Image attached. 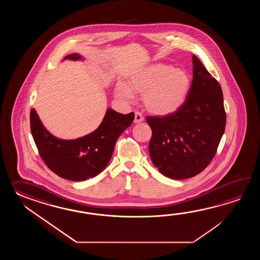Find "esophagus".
I'll list each match as a JSON object with an SVG mask.
<instances>
[{
    "mask_svg": "<svg viewBox=\"0 0 260 260\" xmlns=\"http://www.w3.org/2000/svg\"><path fill=\"white\" fill-rule=\"evenodd\" d=\"M144 117L141 112L139 111H136L135 112V122H143Z\"/></svg>",
    "mask_w": 260,
    "mask_h": 260,
    "instance_id": "1",
    "label": "esophagus"
}]
</instances>
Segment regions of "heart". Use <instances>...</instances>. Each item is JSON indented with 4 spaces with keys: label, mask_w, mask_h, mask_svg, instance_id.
Instances as JSON below:
<instances>
[{
    "label": "heart",
    "mask_w": 260,
    "mask_h": 260,
    "mask_svg": "<svg viewBox=\"0 0 260 260\" xmlns=\"http://www.w3.org/2000/svg\"><path fill=\"white\" fill-rule=\"evenodd\" d=\"M190 85L187 72L165 64H155L132 74L128 85L117 84L116 95L127 101L143 94L144 105L156 115H169L182 106Z\"/></svg>",
    "instance_id": "1"
}]
</instances>
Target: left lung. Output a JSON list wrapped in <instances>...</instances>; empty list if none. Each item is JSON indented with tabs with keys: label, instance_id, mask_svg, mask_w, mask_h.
<instances>
[{
	"label": "left lung",
	"instance_id": "1",
	"mask_svg": "<svg viewBox=\"0 0 260 260\" xmlns=\"http://www.w3.org/2000/svg\"><path fill=\"white\" fill-rule=\"evenodd\" d=\"M192 63L193 79L182 106L169 115L146 117L152 131L151 160L172 179L204 171L216 155L226 126L219 83L195 55Z\"/></svg>",
	"mask_w": 260,
	"mask_h": 260
}]
</instances>
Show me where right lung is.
Wrapping results in <instances>:
<instances>
[{"instance_id":"right-lung-1","label":"right lung","mask_w":260,"mask_h":260,"mask_svg":"<svg viewBox=\"0 0 260 260\" xmlns=\"http://www.w3.org/2000/svg\"><path fill=\"white\" fill-rule=\"evenodd\" d=\"M65 58L81 59L72 54ZM30 131L40 156L50 170L58 177L83 181L99 175L111 160L117 139L131 125L135 113L121 114L111 109L106 111L100 127L74 140H62L51 135L34 109L30 111Z\"/></svg>"}]
</instances>
